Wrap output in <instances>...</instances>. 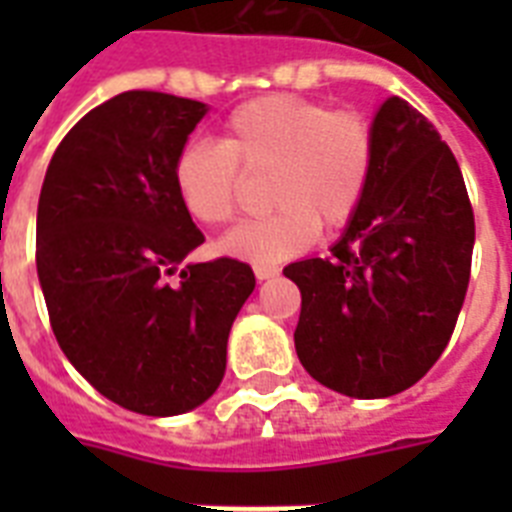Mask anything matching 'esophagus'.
Listing matches in <instances>:
<instances>
[{
  "label": "esophagus",
  "instance_id": "esophagus-1",
  "mask_svg": "<svg viewBox=\"0 0 512 512\" xmlns=\"http://www.w3.org/2000/svg\"><path fill=\"white\" fill-rule=\"evenodd\" d=\"M255 276L257 281L273 279V276H279V268H273V265H255Z\"/></svg>",
  "mask_w": 512,
  "mask_h": 512
}]
</instances>
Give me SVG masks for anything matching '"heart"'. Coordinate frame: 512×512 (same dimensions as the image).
<instances>
[{"instance_id": "1", "label": "heart", "mask_w": 512, "mask_h": 512, "mask_svg": "<svg viewBox=\"0 0 512 512\" xmlns=\"http://www.w3.org/2000/svg\"><path fill=\"white\" fill-rule=\"evenodd\" d=\"M271 215L236 225L220 252L271 265L303 255L319 228L342 231L364 207L374 170V132L364 114L297 95H263L233 108L223 140H188L172 162L185 212L225 225L239 207L241 172H268Z\"/></svg>"}]
</instances>
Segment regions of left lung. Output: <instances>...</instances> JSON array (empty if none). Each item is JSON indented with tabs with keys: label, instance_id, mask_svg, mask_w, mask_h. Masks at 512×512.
<instances>
[{
	"label": "left lung",
	"instance_id": "obj_1",
	"mask_svg": "<svg viewBox=\"0 0 512 512\" xmlns=\"http://www.w3.org/2000/svg\"><path fill=\"white\" fill-rule=\"evenodd\" d=\"M372 132V183L332 257L284 268L303 295L300 364L350 398L396 396L428 374L465 303L476 241L460 164L436 127L393 95Z\"/></svg>",
	"mask_w": 512,
	"mask_h": 512
}]
</instances>
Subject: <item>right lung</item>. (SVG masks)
Returning <instances> with one entry per match:
<instances>
[{
    "instance_id": "add662e5",
    "label": "right lung",
    "mask_w": 512,
    "mask_h": 512,
    "mask_svg": "<svg viewBox=\"0 0 512 512\" xmlns=\"http://www.w3.org/2000/svg\"><path fill=\"white\" fill-rule=\"evenodd\" d=\"M207 106L130 90L100 103L52 154L36 209V273L52 332L108 401L172 417L204 404L225 374L247 263H191L204 236L172 185V162Z\"/></svg>"
}]
</instances>
